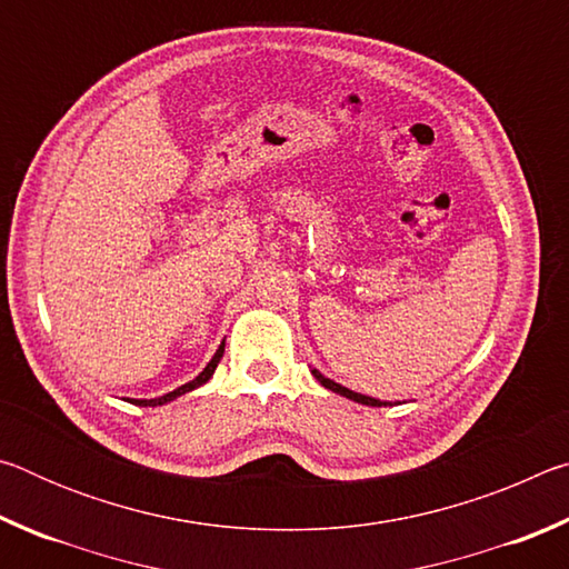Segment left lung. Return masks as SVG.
I'll return each mask as SVG.
<instances>
[{
  "label": "left lung",
  "mask_w": 569,
  "mask_h": 569,
  "mask_svg": "<svg viewBox=\"0 0 569 569\" xmlns=\"http://www.w3.org/2000/svg\"><path fill=\"white\" fill-rule=\"evenodd\" d=\"M313 377L321 381V387H326V389H331V391H336V393H341V397H346V399H353V401H359V403H366V407H387V403L383 401H379V399H371V397H363V393H356V391H349L346 387H341V383H333L331 379H326V377H321L319 371L313 369Z\"/></svg>",
  "instance_id": "1"
}]
</instances>
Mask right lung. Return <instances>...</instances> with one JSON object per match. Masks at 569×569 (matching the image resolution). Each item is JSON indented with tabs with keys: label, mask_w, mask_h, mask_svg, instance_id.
Masks as SVG:
<instances>
[{
	"label": "right lung",
	"mask_w": 569,
	"mask_h": 569,
	"mask_svg": "<svg viewBox=\"0 0 569 569\" xmlns=\"http://www.w3.org/2000/svg\"><path fill=\"white\" fill-rule=\"evenodd\" d=\"M223 346L226 343H220V349L216 351V356L213 359H210V363L206 366L203 369V373H200V377H196L192 379L190 383H182L180 389H176V391H170V393H166V397H160V399H148V401H134V403H140V407H160V403H168V401H172V399H178V397H182V393H188V391H192V389H198V387H203V383L213 377V371H216V366H218V361H220V356H223Z\"/></svg>",
	"instance_id": "right-lung-1"
}]
</instances>
